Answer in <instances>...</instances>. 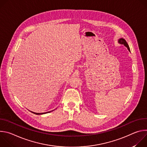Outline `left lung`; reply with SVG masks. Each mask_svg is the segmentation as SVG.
<instances>
[{
    "mask_svg": "<svg viewBox=\"0 0 147 147\" xmlns=\"http://www.w3.org/2000/svg\"><path fill=\"white\" fill-rule=\"evenodd\" d=\"M118 42L120 44H121V45H124L125 47H127V48L128 49V50L129 51V52H130V48H129V46L128 45V44L127 43L126 40H125L124 38H119V40H118Z\"/></svg>",
    "mask_w": 147,
    "mask_h": 147,
    "instance_id": "1",
    "label": "left lung"
}]
</instances>
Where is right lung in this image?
I'll use <instances>...</instances> for the list:
<instances>
[{
  "label": "right lung",
  "mask_w": 147,
  "mask_h": 147,
  "mask_svg": "<svg viewBox=\"0 0 147 147\" xmlns=\"http://www.w3.org/2000/svg\"><path fill=\"white\" fill-rule=\"evenodd\" d=\"M52 111H49V112H45V113H35V112H31H31L32 113L35 114V115H43V114H45V113H49V112H52Z\"/></svg>",
  "instance_id": "obj_1"
}]
</instances>
